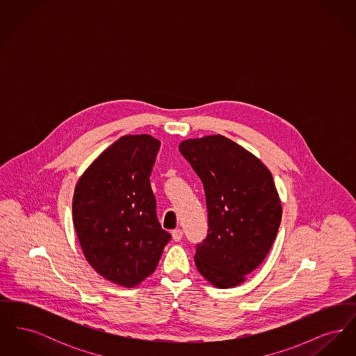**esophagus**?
<instances>
[{"mask_svg":"<svg viewBox=\"0 0 356 356\" xmlns=\"http://www.w3.org/2000/svg\"><path fill=\"white\" fill-rule=\"evenodd\" d=\"M181 237H183V231H181V229H173V231H172V238H173L175 241H180Z\"/></svg>","mask_w":356,"mask_h":356,"instance_id":"esophagus-1","label":"esophagus"}]
</instances>
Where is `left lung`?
Here are the masks:
<instances>
[{
	"instance_id": "8db88e82",
	"label": "left lung",
	"mask_w": 356,
	"mask_h": 356,
	"mask_svg": "<svg viewBox=\"0 0 356 356\" xmlns=\"http://www.w3.org/2000/svg\"><path fill=\"white\" fill-rule=\"evenodd\" d=\"M179 151L207 197L208 236L195 264L213 287H237L266 259L279 231L283 209L271 172L225 136L186 138Z\"/></svg>"
}]
</instances>
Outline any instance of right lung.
<instances>
[{"label": "right lung", "instance_id": "right-lung-1", "mask_svg": "<svg viewBox=\"0 0 356 356\" xmlns=\"http://www.w3.org/2000/svg\"><path fill=\"white\" fill-rule=\"evenodd\" d=\"M161 143L125 135L102 151L74 186L72 216L90 267L134 288L152 275L170 235L156 216L149 176Z\"/></svg>", "mask_w": 356, "mask_h": 356}]
</instances>
